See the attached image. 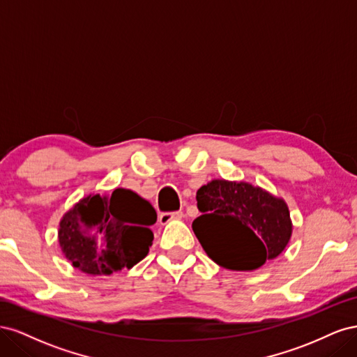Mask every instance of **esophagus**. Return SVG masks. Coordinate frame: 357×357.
<instances>
[{
  "mask_svg": "<svg viewBox=\"0 0 357 357\" xmlns=\"http://www.w3.org/2000/svg\"><path fill=\"white\" fill-rule=\"evenodd\" d=\"M183 218L181 211H171V213H160L159 214V223L160 225H168L174 220H180Z\"/></svg>",
  "mask_w": 357,
  "mask_h": 357,
  "instance_id": "1",
  "label": "esophagus"
}]
</instances>
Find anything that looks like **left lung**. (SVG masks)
Segmentation results:
<instances>
[{
  "instance_id": "obj_1",
  "label": "left lung",
  "mask_w": 357,
  "mask_h": 357,
  "mask_svg": "<svg viewBox=\"0 0 357 357\" xmlns=\"http://www.w3.org/2000/svg\"><path fill=\"white\" fill-rule=\"evenodd\" d=\"M192 223L205 253L231 271H255L283 253L294 225L283 198L245 181L211 180L197 192Z\"/></svg>"
}]
</instances>
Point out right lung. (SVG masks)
I'll use <instances>...</instances> for the list:
<instances>
[{"label":"right lung","instance_id":"obj_1","mask_svg":"<svg viewBox=\"0 0 357 357\" xmlns=\"http://www.w3.org/2000/svg\"><path fill=\"white\" fill-rule=\"evenodd\" d=\"M152 204L119 188L112 195H88L62 215L58 240L74 268L89 275L131 269L147 256L156 222Z\"/></svg>","mask_w":357,"mask_h":357}]
</instances>
